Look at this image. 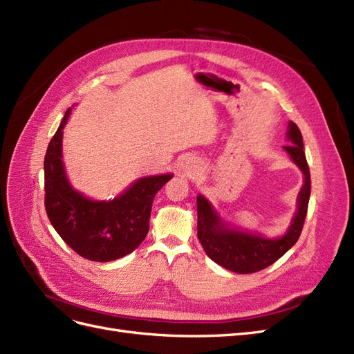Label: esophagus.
Listing matches in <instances>:
<instances>
[{"label":"esophagus","mask_w":354,"mask_h":354,"mask_svg":"<svg viewBox=\"0 0 354 354\" xmlns=\"http://www.w3.org/2000/svg\"><path fill=\"white\" fill-rule=\"evenodd\" d=\"M181 167L185 168V171L187 174H195L198 171V165L195 162H192V160H185L183 164H181Z\"/></svg>","instance_id":"34e87169"}]
</instances>
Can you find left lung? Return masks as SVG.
Listing matches in <instances>:
<instances>
[{
	"instance_id": "1",
	"label": "left lung",
	"mask_w": 354,
	"mask_h": 354,
	"mask_svg": "<svg viewBox=\"0 0 354 354\" xmlns=\"http://www.w3.org/2000/svg\"><path fill=\"white\" fill-rule=\"evenodd\" d=\"M288 138L291 145L283 146L291 159L304 174V185L298 195L297 214L282 238L266 239L254 233L241 232L224 224L211 203L199 195L198 202V238L209 259L230 272L246 274L260 272L272 266L291 250L301 234L308 208L312 181L304 153L303 136L291 121L288 124Z\"/></svg>"
}]
</instances>
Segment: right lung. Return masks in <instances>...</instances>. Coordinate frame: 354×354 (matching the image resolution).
Returning a JSON list of instances; mask_svg holds the SVG:
<instances>
[{"label": "right lung", "instance_id": "right-lung-1", "mask_svg": "<svg viewBox=\"0 0 354 354\" xmlns=\"http://www.w3.org/2000/svg\"><path fill=\"white\" fill-rule=\"evenodd\" d=\"M71 109L48 143L44 158L46 211L60 238L91 261H113L133 252L149 232L152 202L171 174L138 178L121 196L91 201L68 181L62 160V136Z\"/></svg>", "mask_w": 354, "mask_h": 354}]
</instances>
